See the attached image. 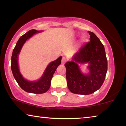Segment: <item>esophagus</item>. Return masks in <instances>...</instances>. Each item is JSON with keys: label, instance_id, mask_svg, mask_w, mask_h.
I'll return each instance as SVG.
<instances>
[{"label": "esophagus", "instance_id": "34e87169", "mask_svg": "<svg viewBox=\"0 0 126 126\" xmlns=\"http://www.w3.org/2000/svg\"><path fill=\"white\" fill-rule=\"evenodd\" d=\"M66 61H67L66 58H65L64 57H63L62 59V63L63 64H64V63L65 62H66Z\"/></svg>", "mask_w": 126, "mask_h": 126}]
</instances>
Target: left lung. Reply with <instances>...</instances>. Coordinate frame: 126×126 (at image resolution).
Returning <instances> with one entry per match:
<instances>
[{
	"instance_id": "1",
	"label": "left lung",
	"mask_w": 126,
	"mask_h": 126,
	"mask_svg": "<svg viewBox=\"0 0 126 126\" xmlns=\"http://www.w3.org/2000/svg\"><path fill=\"white\" fill-rule=\"evenodd\" d=\"M90 42L82 46L74 54L71 62H67L66 68L67 86L75 94L88 95L98 90L104 82L108 61L103 44L96 35L88 31ZM88 63L89 72L84 74L79 64Z\"/></svg>"
}]
</instances>
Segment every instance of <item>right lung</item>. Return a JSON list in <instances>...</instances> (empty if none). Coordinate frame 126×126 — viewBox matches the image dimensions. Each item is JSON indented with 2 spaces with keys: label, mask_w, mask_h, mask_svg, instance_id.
I'll return each instance as SVG.
<instances>
[{
  "label": "right lung",
  "mask_w": 126,
  "mask_h": 126,
  "mask_svg": "<svg viewBox=\"0 0 126 126\" xmlns=\"http://www.w3.org/2000/svg\"><path fill=\"white\" fill-rule=\"evenodd\" d=\"M42 31L32 29L28 31L20 37L13 50L11 58V69L16 81L22 89L28 93L42 94L46 92L51 85V80L57 67L61 64L62 57L50 62L45 69L41 78L36 81H30L24 78L18 67V58L21 50L26 41L35 34L42 32Z\"/></svg>",
  "instance_id": "1"
}]
</instances>
